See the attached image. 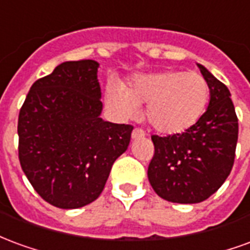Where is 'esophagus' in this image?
Returning <instances> with one entry per match:
<instances>
[{
	"instance_id": "obj_1",
	"label": "esophagus",
	"mask_w": 250,
	"mask_h": 250,
	"mask_svg": "<svg viewBox=\"0 0 250 250\" xmlns=\"http://www.w3.org/2000/svg\"><path fill=\"white\" fill-rule=\"evenodd\" d=\"M145 136H146V134L142 128H134V131H132V138L134 139H139V138H145Z\"/></svg>"
}]
</instances>
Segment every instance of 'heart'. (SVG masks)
Instances as JSON below:
<instances>
[{
  "mask_svg": "<svg viewBox=\"0 0 250 250\" xmlns=\"http://www.w3.org/2000/svg\"><path fill=\"white\" fill-rule=\"evenodd\" d=\"M209 84L195 72L166 71L136 77L127 88L120 83L107 85L105 98L120 116L131 118L147 105V122L162 134H181L194 125L209 100Z\"/></svg>",
  "mask_w": 250,
  "mask_h": 250,
  "instance_id": "b5f03b06",
  "label": "heart"
}]
</instances>
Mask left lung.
I'll return each mask as SVG.
<instances>
[{"instance_id": "8db88e82", "label": "left lung", "mask_w": 250, "mask_h": 250, "mask_svg": "<svg viewBox=\"0 0 250 250\" xmlns=\"http://www.w3.org/2000/svg\"><path fill=\"white\" fill-rule=\"evenodd\" d=\"M209 107L182 134L151 135L154 155L147 175L154 191L168 202L198 204L214 194L230 174L238 139V119L224 83L205 66Z\"/></svg>"}]
</instances>
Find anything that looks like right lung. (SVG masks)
Listing matches in <instances>:
<instances>
[{
    "label": "right lung",
    "mask_w": 250,
    "mask_h": 250,
    "mask_svg": "<svg viewBox=\"0 0 250 250\" xmlns=\"http://www.w3.org/2000/svg\"><path fill=\"white\" fill-rule=\"evenodd\" d=\"M99 64L65 62L33 83L19 115V159L26 178L48 204L77 209L103 191L134 125L99 115Z\"/></svg>",
    "instance_id": "add662e5"
}]
</instances>
